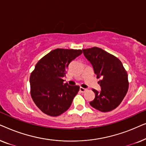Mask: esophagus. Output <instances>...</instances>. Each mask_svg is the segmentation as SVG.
Wrapping results in <instances>:
<instances>
[{
    "mask_svg": "<svg viewBox=\"0 0 146 146\" xmlns=\"http://www.w3.org/2000/svg\"><path fill=\"white\" fill-rule=\"evenodd\" d=\"M80 91L81 92H85L86 91V89L84 88H82V87H80Z\"/></svg>",
    "mask_w": 146,
    "mask_h": 146,
    "instance_id": "obj_1",
    "label": "esophagus"
}]
</instances>
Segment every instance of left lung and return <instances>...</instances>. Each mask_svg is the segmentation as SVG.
<instances>
[{
  "label": "left lung",
  "mask_w": 146,
  "mask_h": 146,
  "mask_svg": "<svg viewBox=\"0 0 146 146\" xmlns=\"http://www.w3.org/2000/svg\"><path fill=\"white\" fill-rule=\"evenodd\" d=\"M92 66L101 87L100 92L92 89L95 98L90 102L98 110L107 112L116 108L128 90L127 74L121 61L114 56L98 47L82 50Z\"/></svg>",
  "instance_id": "left-lung-1"
}]
</instances>
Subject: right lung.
I'll list each match as a JSON object with an SVG mask.
<instances>
[{"label": "right lung", "instance_id": "add662e5", "mask_svg": "<svg viewBox=\"0 0 146 146\" xmlns=\"http://www.w3.org/2000/svg\"><path fill=\"white\" fill-rule=\"evenodd\" d=\"M82 53L81 50L57 48L38 62L30 77L31 94L46 114L58 116L69 108L79 91L78 86L64 83L69 64Z\"/></svg>", "mask_w": 146, "mask_h": 146}]
</instances>
